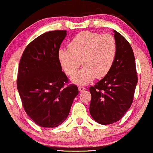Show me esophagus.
<instances>
[{"mask_svg": "<svg viewBox=\"0 0 153 153\" xmlns=\"http://www.w3.org/2000/svg\"><path fill=\"white\" fill-rule=\"evenodd\" d=\"M78 90H79V91H85V90H86V88H84L83 86L80 85V86L78 87Z\"/></svg>", "mask_w": 153, "mask_h": 153, "instance_id": "esophagus-1", "label": "esophagus"}]
</instances>
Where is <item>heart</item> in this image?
Returning a JSON list of instances; mask_svg holds the SVG:
<instances>
[{"label": "heart", "instance_id": "heart-1", "mask_svg": "<svg viewBox=\"0 0 153 153\" xmlns=\"http://www.w3.org/2000/svg\"><path fill=\"white\" fill-rule=\"evenodd\" d=\"M68 50L59 49L57 57L63 71L69 76L77 73L81 63L84 68L72 78L78 85L90 83L109 73L117 56L115 39L110 34L82 31L68 44Z\"/></svg>", "mask_w": 153, "mask_h": 153}]
</instances>
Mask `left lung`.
Segmentation results:
<instances>
[{
  "mask_svg": "<svg viewBox=\"0 0 153 153\" xmlns=\"http://www.w3.org/2000/svg\"><path fill=\"white\" fill-rule=\"evenodd\" d=\"M117 56L113 66L103 79L89 88L91 116L101 124L118 122L130 108L137 84L136 64L131 45L114 30Z\"/></svg>",
  "mask_w": 153,
  "mask_h": 153,
  "instance_id": "left-lung-1",
  "label": "left lung"
}]
</instances>
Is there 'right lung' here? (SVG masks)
Masks as SVG:
<instances>
[{
  "label": "right lung",
  "instance_id": "obj_1",
  "mask_svg": "<svg viewBox=\"0 0 153 153\" xmlns=\"http://www.w3.org/2000/svg\"><path fill=\"white\" fill-rule=\"evenodd\" d=\"M66 36L67 31L44 33L26 47L19 62V96L26 114L40 127L62 124L78 94L76 85L65 86L68 79L57 57Z\"/></svg>",
  "mask_w": 153,
  "mask_h": 153
}]
</instances>
